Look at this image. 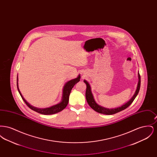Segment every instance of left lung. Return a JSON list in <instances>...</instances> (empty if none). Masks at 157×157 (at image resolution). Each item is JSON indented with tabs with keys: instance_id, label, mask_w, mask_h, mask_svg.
Returning a JSON list of instances; mask_svg holds the SVG:
<instances>
[{
	"instance_id": "1",
	"label": "left lung",
	"mask_w": 157,
	"mask_h": 157,
	"mask_svg": "<svg viewBox=\"0 0 157 157\" xmlns=\"http://www.w3.org/2000/svg\"><path fill=\"white\" fill-rule=\"evenodd\" d=\"M138 86H137V88L135 92L134 95H133V97L131 98V99L128 101L127 103H125V104L122 105V106H121L120 107L116 108H111V109H109V108H106L103 106H101L100 105L97 104L94 98L93 95L91 92V90H90V86L89 83L87 82L86 81L84 80V82L86 83V93H85V96H86V99L87 101L88 104H89L90 106L91 107V108H92L94 111H95L96 112H99L100 113H102V114H105V115H112V114H115L116 113L120 112L122 110H124L125 109H126L128 108L130 105L132 104V102L134 101L135 98L137 96L140 89V85H141V76L140 74L138 73Z\"/></svg>"
}]
</instances>
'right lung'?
I'll return each mask as SVG.
<instances>
[{"mask_svg": "<svg viewBox=\"0 0 157 157\" xmlns=\"http://www.w3.org/2000/svg\"><path fill=\"white\" fill-rule=\"evenodd\" d=\"M80 78H81V75H78V76L76 78L70 80L68 82H67L63 87V96H62V99L61 102L59 104H57L56 105H53L51 107L46 108H37L36 107H34L29 104L24 99V98L23 97L22 95L21 94L20 90H19V87H18V83H17L18 78L17 77V88L18 91H19L21 97L22 98L23 101L25 102V103L27 105V106L29 108H30L31 109H32L33 111H34L35 112H38L40 114L52 115V114L60 112L61 111H62L63 109H65L66 108V106H67V104H68V102H69V97L71 91L73 88V87L74 86L75 84L80 81Z\"/></svg>", "mask_w": 157, "mask_h": 157, "instance_id": "right-lung-1", "label": "right lung"}]
</instances>
